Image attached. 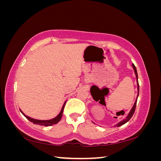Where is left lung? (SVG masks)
Returning <instances> with one entry per match:
<instances>
[{
  "label": "left lung",
  "instance_id": "1",
  "mask_svg": "<svg viewBox=\"0 0 161 161\" xmlns=\"http://www.w3.org/2000/svg\"><path fill=\"white\" fill-rule=\"evenodd\" d=\"M132 67L134 69V72H135V75H136V82H137V86H138V95H137V97H136V99L134 102V104L132 107V108L131 109L130 111L129 112V114H128V115L126 116V118L125 119H124L122 121H119V123L117 124L116 125H115V127H119V126L122 125L124 124H125V123H127L128 121L131 118V117H132V115H134V111H135V109H136V103H137V99H138V97L139 95V84H138V73H137V70H136V66H134V64H132ZM94 123V122H93Z\"/></svg>",
  "mask_w": 161,
  "mask_h": 161
}]
</instances>
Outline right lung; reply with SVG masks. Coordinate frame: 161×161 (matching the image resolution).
<instances>
[{"label": "right lung", "instance_id": "add662e5", "mask_svg": "<svg viewBox=\"0 0 161 161\" xmlns=\"http://www.w3.org/2000/svg\"><path fill=\"white\" fill-rule=\"evenodd\" d=\"M66 104V101L65 103H64L62 106V108L61 109V111L60 112V114H58L56 118H53L52 119H49V120H40V119H33L30 118V117H29L27 115H26L25 114L23 113V112L20 109V111L22 113V114L25 117V118L29 120L31 122H33L34 124H37V125H44V126H50V125H52L53 124H56L57 123H58L60 121V120L62 118V114H63V111H64V106Z\"/></svg>", "mask_w": 161, "mask_h": 161}]
</instances>
